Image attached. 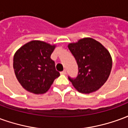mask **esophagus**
Here are the masks:
<instances>
[{
  "label": "esophagus",
  "instance_id": "34e87169",
  "mask_svg": "<svg viewBox=\"0 0 128 128\" xmlns=\"http://www.w3.org/2000/svg\"><path fill=\"white\" fill-rule=\"evenodd\" d=\"M60 73H61L62 75H66V70H64L62 71Z\"/></svg>",
  "mask_w": 128,
  "mask_h": 128
}]
</instances>
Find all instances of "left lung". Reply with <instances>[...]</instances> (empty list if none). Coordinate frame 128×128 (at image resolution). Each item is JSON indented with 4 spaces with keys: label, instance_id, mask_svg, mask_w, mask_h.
<instances>
[{
    "label": "left lung",
    "instance_id": "obj_1",
    "mask_svg": "<svg viewBox=\"0 0 128 128\" xmlns=\"http://www.w3.org/2000/svg\"><path fill=\"white\" fill-rule=\"evenodd\" d=\"M77 61L78 75L68 80L76 90L89 94L99 90L107 81L112 61L109 51L95 40L85 38L68 45Z\"/></svg>",
    "mask_w": 128,
    "mask_h": 128
}]
</instances>
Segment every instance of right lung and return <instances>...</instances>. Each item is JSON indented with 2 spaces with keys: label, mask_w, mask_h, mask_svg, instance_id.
<instances>
[{
  "label": "right lung",
  "mask_w": 128,
  "mask_h": 128,
  "mask_svg": "<svg viewBox=\"0 0 128 128\" xmlns=\"http://www.w3.org/2000/svg\"><path fill=\"white\" fill-rule=\"evenodd\" d=\"M55 48L56 45L33 40L16 52L13 64L16 77L27 91L36 94L45 93L60 75L50 59Z\"/></svg>",
  "instance_id": "right-lung-1"
}]
</instances>
